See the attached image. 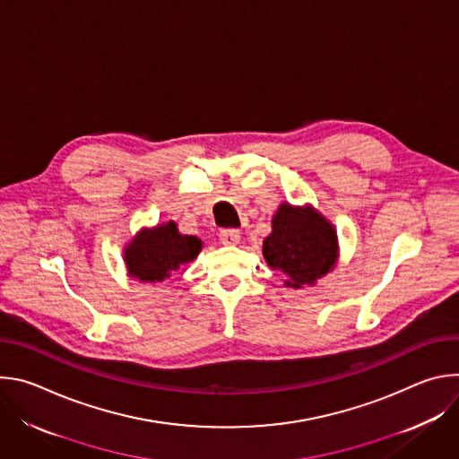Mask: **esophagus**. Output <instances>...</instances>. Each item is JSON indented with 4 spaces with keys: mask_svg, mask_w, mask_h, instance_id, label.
I'll return each mask as SVG.
<instances>
[{
    "mask_svg": "<svg viewBox=\"0 0 459 459\" xmlns=\"http://www.w3.org/2000/svg\"><path fill=\"white\" fill-rule=\"evenodd\" d=\"M239 230L238 229H223L220 230V241L223 245H236L239 243Z\"/></svg>",
    "mask_w": 459,
    "mask_h": 459,
    "instance_id": "1",
    "label": "esophagus"
}]
</instances>
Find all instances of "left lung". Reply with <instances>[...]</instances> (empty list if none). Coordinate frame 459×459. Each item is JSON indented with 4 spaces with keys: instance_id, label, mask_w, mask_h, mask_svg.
Wrapping results in <instances>:
<instances>
[{
    "instance_id": "obj_1",
    "label": "left lung",
    "mask_w": 459,
    "mask_h": 459,
    "mask_svg": "<svg viewBox=\"0 0 459 459\" xmlns=\"http://www.w3.org/2000/svg\"><path fill=\"white\" fill-rule=\"evenodd\" d=\"M334 225L310 205L281 204L273 216V232L264 241V257L271 269L281 271L285 287L316 285L338 261Z\"/></svg>"
}]
</instances>
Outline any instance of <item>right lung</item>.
I'll list each match as a JSON object with an SVG mask.
<instances>
[{
    "label": "right lung",
    "instance_id": "obj_1",
    "mask_svg": "<svg viewBox=\"0 0 459 459\" xmlns=\"http://www.w3.org/2000/svg\"><path fill=\"white\" fill-rule=\"evenodd\" d=\"M200 238L179 234L174 221L142 229L123 250L128 276L142 283H161L198 257Z\"/></svg>",
    "mask_w": 459,
    "mask_h": 459
}]
</instances>
